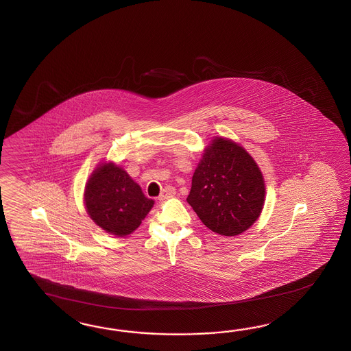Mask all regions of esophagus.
Returning <instances> with one entry per match:
<instances>
[{"instance_id": "obj_1", "label": "esophagus", "mask_w": 351, "mask_h": 351, "mask_svg": "<svg viewBox=\"0 0 351 351\" xmlns=\"http://www.w3.org/2000/svg\"><path fill=\"white\" fill-rule=\"evenodd\" d=\"M174 194H176V189H174L173 186H165V191H163L162 194L158 197V199H159V201H165L167 198H171V197H173Z\"/></svg>"}]
</instances>
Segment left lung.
<instances>
[{
    "mask_svg": "<svg viewBox=\"0 0 351 351\" xmlns=\"http://www.w3.org/2000/svg\"><path fill=\"white\" fill-rule=\"evenodd\" d=\"M265 195L254 158L239 143L216 136L203 150L186 202L210 231L237 236L257 221Z\"/></svg>",
    "mask_w": 351,
    "mask_h": 351,
    "instance_id": "left-lung-1",
    "label": "left lung"
}]
</instances>
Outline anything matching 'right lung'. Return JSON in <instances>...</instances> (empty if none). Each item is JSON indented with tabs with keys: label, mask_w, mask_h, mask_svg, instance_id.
I'll return each mask as SVG.
<instances>
[{
	"label": "right lung",
	"mask_w": 351,
	"mask_h": 351,
	"mask_svg": "<svg viewBox=\"0 0 351 351\" xmlns=\"http://www.w3.org/2000/svg\"><path fill=\"white\" fill-rule=\"evenodd\" d=\"M90 218L106 233L125 237L141 226L154 204L121 167L112 162L97 165L84 192Z\"/></svg>",
	"instance_id": "add662e5"
}]
</instances>
